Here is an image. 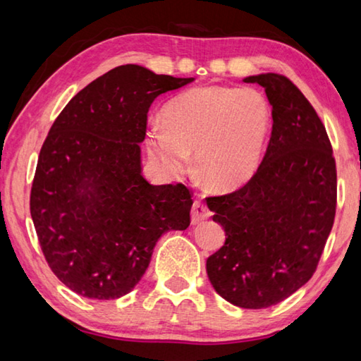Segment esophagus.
<instances>
[{"label": "esophagus", "mask_w": 361, "mask_h": 361, "mask_svg": "<svg viewBox=\"0 0 361 361\" xmlns=\"http://www.w3.org/2000/svg\"><path fill=\"white\" fill-rule=\"evenodd\" d=\"M210 215L212 212L209 210V207H207L204 202H200V200H195L191 209V223L192 224L202 223L204 219H207Z\"/></svg>", "instance_id": "1"}]
</instances>
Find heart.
<instances>
[{
  "instance_id": "b5f03b06",
  "label": "heart",
  "mask_w": 361,
  "mask_h": 361,
  "mask_svg": "<svg viewBox=\"0 0 361 361\" xmlns=\"http://www.w3.org/2000/svg\"><path fill=\"white\" fill-rule=\"evenodd\" d=\"M271 122V105L259 90L204 85L170 100L162 122H151L146 143L167 173L183 172L194 152L200 178L216 191H232L258 170Z\"/></svg>"
}]
</instances>
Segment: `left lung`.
Returning <instances> with one entry per match:
<instances>
[{"label":"left lung","mask_w":361,"mask_h":361,"mask_svg":"<svg viewBox=\"0 0 361 361\" xmlns=\"http://www.w3.org/2000/svg\"><path fill=\"white\" fill-rule=\"evenodd\" d=\"M243 81L264 87L272 133L252 180L207 199L226 232L224 245L207 259V276L228 302L264 309L312 277L334 223L338 185L325 126L301 90L276 73Z\"/></svg>","instance_id":"obj_1"}]
</instances>
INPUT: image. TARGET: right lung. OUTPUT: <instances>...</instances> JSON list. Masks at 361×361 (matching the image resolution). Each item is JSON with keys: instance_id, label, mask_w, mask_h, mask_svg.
Listing matches in <instances>:
<instances>
[{"instance_id": "add662e5", "label": "right lung", "mask_w": 361, "mask_h": 361, "mask_svg": "<svg viewBox=\"0 0 361 361\" xmlns=\"http://www.w3.org/2000/svg\"><path fill=\"white\" fill-rule=\"evenodd\" d=\"M194 78L121 65L78 92L39 151L30 212L52 272L90 299L130 293L167 231H185L189 189L149 185L140 143L151 103Z\"/></svg>"}]
</instances>
